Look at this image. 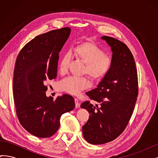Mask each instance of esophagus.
<instances>
[{
    "instance_id": "obj_1",
    "label": "esophagus",
    "mask_w": 158,
    "mask_h": 158,
    "mask_svg": "<svg viewBox=\"0 0 158 158\" xmlns=\"http://www.w3.org/2000/svg\"><path fill=\"white\" fill-rule=\"evenodd\" d=\"M74 102H75L76 108H78L80 107V103H79L78 99V98H74Z\"/></svg>"
}]
</instances>
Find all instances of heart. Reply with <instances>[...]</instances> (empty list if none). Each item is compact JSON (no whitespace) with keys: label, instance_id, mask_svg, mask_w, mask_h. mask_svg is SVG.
Returning <instances> with one entry per match:
<instances>
[{"label":"heart","instance_id":"b5f03b06","mask_svg":"<svg viewBox=\"0 0 158 158\" xmlns=\"http://www.w3.org/2000/svg\"><path fill=\"white\" fill-rule=\"evenodd\" d=\"M72 54L76 59L84 63L82 74H87L94 80L103 78L111 69L113 59L111 56L104 54V51L95 44L90 42H84L76 45ZM69 56L64 55L59 63V73L64 74L68 70ZM88 79L82 77L69 76L62 80L57 85L60 92L71 95H78L82 91L89 87Z\"/></svg>","mask_w":158,"mask_h":158}]
</instances>
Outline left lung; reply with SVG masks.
Instances as JSON below:
<instances>
[{"label": "left lung", "mask_w": 158, "mask_h": 158, "mask_svg": "<svg viewBox=\"0 0 158 158\" xmlns=\"http://www.w3.org/2000/svg\"><path fill=\"white\" fill-rule=\"evenodd\" d=\"M102 39L111 47L113 64L97 88L87 92L100 106H94L88 101L80 106L90 114L82 132L85 140L92 144L111 142L125 131L138 92L137 70L130 49L113 37L103 36Z\"/></svg>", "instance_id": "8db88e82"}]
</instances>
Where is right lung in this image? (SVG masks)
Masks as SVG:
<instances>
[{
  "instance_id": "obj_1",
  "label": "right lung",
  "mask_w": 158,
  "mask_h": 158,
  "mask_svg": "<svg viewBox=\"0 0 158 158\" xmlns=\"http://www.w3.org/2000/svg\"><path fill=\"white\" fill-rule=\"evenodd\" d=\"M70 27L52 30L36 36L23 47L15 63L14 101L21 125L39 138H48L58 131L63 114L75 107L68 94L47 97L44 83L57 74L59 55L70 35Z\"/></svg>"
}]
</instances>
